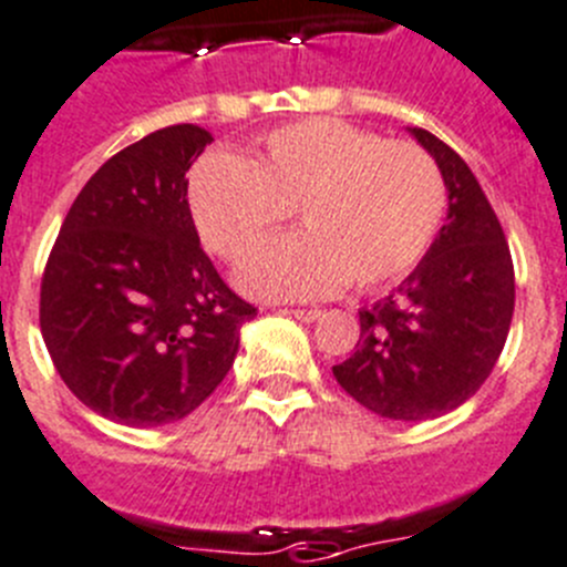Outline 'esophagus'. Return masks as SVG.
Masks as SVG:
<instances>
[{
	"mask_svg": "<svg viewBox=\"0 0 567 567\" xmlns=\"http://www.w3.org/2000/svg\"><path fill=\"white\" fill-rule=\"evenodd\" d=\"M285 313H290L293 319H299V321H316L321 316V310H316V308H310V310H285Z\"/></svg>",
	"mask_w": 567,
	"mask_h": 567,
	"instance_id": "1",
	"label": "esophagus"
}]
</instances>
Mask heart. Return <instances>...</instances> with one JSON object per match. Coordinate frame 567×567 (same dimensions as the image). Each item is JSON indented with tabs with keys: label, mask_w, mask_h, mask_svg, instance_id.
Wrapping results in <instances>:
<instances>
[{
	"label": "heart",
	"mask_w": 567,
	"mask_h": 567,
	"mask_svg": "<svg viewBox=\"0 0 567 567\" xmlns=\"http://www.w3.org/2000/svg\"><path fill=\"white\" fill-rule=\"evenodd\" d=\"M187 200L206 246L229 259L299 212L305 231L254 248L237 285L259 299H321L349 279L372 290L414 271L442 229L447 189L414 142L316 116L266 134L248 158L200 156Z\"/></svg>",
	"instance_id": "obj_1"
}]
</instances>
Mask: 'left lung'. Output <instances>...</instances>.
Listing matches in <instances>:
<instances>
[{
  "mask_svg": "<svg viewBox=\"0 0 567 567\" xmlns=\"http://www.w3.org/2000/svg\"><path fill=\"white\" fill-rule=\"evenodd\" d=\"M409 134L442 173L447 220L400 288L358 313L355 355L332 374L378 416L422 422L467 403L489 378L515 313V268L467 162L425 128Z\"/></svg>",
  "mask_w": 567,
  "mask_h": 567,
  "instance_id": "8db88e82",
  "label": "left lung"
}]
</instances>
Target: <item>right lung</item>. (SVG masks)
<instances>
[{
	"instance_id": "obj_1",
	"label": "right lung",
	"mask_w": 567,
	"mask_h": 567,
	"mask_svg": "<svg viewBox=\"0 0 567 567\" xmlns=\"http://www.w3.org/2000/svg\"><path fill=\"white\" fill-rule=\"evenodd\" d=\"M209 142L171 125L111 156L47 259L41 336L69 391L105 420L156 427L193 414L257 316L204 254L187 204V171Z\"/></svg>"
}]
</instances>
